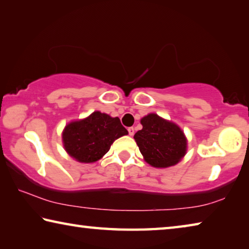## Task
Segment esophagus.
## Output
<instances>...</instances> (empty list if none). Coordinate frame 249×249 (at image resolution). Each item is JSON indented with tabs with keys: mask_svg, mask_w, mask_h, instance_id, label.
<instances>
[{
	"mask_svg": "<svg viewBox=\"0 0 249 249\" xmlns=\"http://www.w3.org/2000/svg\"><path fill=\"white\" fill-rule=\"evenodd\" d=\"M128 134L130 135V136H133V135L135 134V129H134V127H128Z\"/></svg>",
	"mask_w": 249,
	"mask_h": 249,
	"instance_id": "1",
	"label": "esophagus"
}]
</instances>
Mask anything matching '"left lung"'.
<instances>
[{"mask_svg": "<svg viewBox=\"0 0 249 249\" xmlns=\"http://www.w3.org/2000/svg\"><path fill=\"white\" fill-rule=\"evenodd\" d=\"M141 124L142 128L134 135V140L151 167L175 166L187 154V137L174 122L149 113L141 120Z\"/></svg>", "mask_w": 249, "mask_h": 249, "instance_id": "obj_1", "label": "left lung"}]
</instances>
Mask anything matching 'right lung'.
Instances as JSON below:
<instances>
[{
  "label": "right lung",
  "mask_w": 249,
  "mask_h": 249,
  "mask_svg": "<svg viewBox=\"0 0 249 249\" xmlns=\"http://www.w3.org/2000/svg\"><path fill=\"white\" fill-rule=\"evenodd\" d=\"M127 134L119 117L95 111L86 119L67 124L62 130V144L71 158L92 163L107 153L115 140Z\"/></svg>",
  "instance_id": "obj_1"
}]
</instances>
